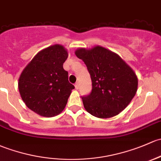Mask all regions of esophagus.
<instances>
[{
	"label": "esophagus",
	"instance_id": "esophagus-1",
	"mask_svg": "<svg viewBox=\"0 0 161 161\" xmlns=\"http://www.w3.org/2000/svg\"><path fill=\"white\" fill-rule=\"evenodd\" d=\"M75 87L76 89H79V82H76V83L75 84Z\"/></svg>",
	"mask_w": 161,
	"mask_h": 161
}]
</instances>
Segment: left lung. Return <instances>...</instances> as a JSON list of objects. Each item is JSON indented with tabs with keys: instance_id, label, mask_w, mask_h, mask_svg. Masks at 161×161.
Listing matches in <instances>:
<instances>
[{
	"instance_id": "left-lung-1",
	"label": "left lung",
	"mask_w": 161,
	"mask_h": 161,
	"mask_svg": "<svg viewBox=\"0 0 161 161\" xmlns=\"http://www.w3.org/2000/svg\"><path fill=\"white\" fill-rule=\"evenodd\" d=\"M75 54L86 64L92 79V92L82 97L86 110L101 119L119 114L137 91L134 71L119 55L99 45L79 48Z\"/></svg>"
}]
</instances>
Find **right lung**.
<instances>
[{
    "instance_id": "obj_1",
    "label": "right lung",
    "mask_w": 161,
    "mask_h": 161,
    "mask_svg": "<svg viewBox=\"0 0 161 161\" xmlns=\"http://www.w3.org/2000/svg\"><path fill=\"white\" fill-rule=\"evenodd\" d=\"M69 54L55 44L40 51L24 69L18 79V89L27 106L37 114L52 117L62 113L75 89L63 69Z\"/></svg>"
}]
</instances>
